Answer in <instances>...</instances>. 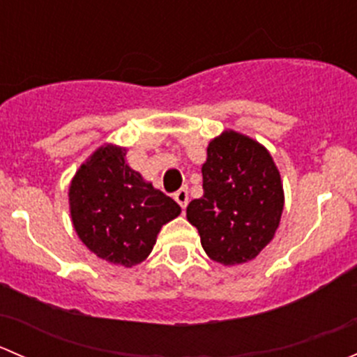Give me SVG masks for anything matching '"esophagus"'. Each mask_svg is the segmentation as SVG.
Wrapping results in <instances>:
<instances>
[{"label":"esophagus","instance_id":"1","mask_svg":"<svg viewBox=\"0 0 357 357\" xmlns=\"http://www.w3.org/2000/svg\"><path fill=\"white\" fill-rule=\"evenodd\" d=\"M174 200L178 202L179 207L186 208V205H188V190H186V188L178 190V192L174 193Z\"/></svg>","mask_w":357,"mask_h":357}]
</instances>
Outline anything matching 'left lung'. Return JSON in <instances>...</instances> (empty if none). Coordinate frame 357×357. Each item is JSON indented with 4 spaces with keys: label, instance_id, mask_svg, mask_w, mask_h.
I'll list each match as a JSON object with an SVG mask.
<instances>
[{
    "label": "left lung",
    "instance_id": "8db88e82",
    "mask_svg": "<svg viewBox=\"0 0 357 357\" xmlns=\"http://www.w3.org/2000/svg\"><path fill=\"white\" fill-rule=\"evenodd\" d=\"M204 195L186 207L205 254L225 266L243 264L275 236L283 212V185L268 150L236 131L207 146Z\"/></svg>",
    "mask_w": 357,
    "mask_h": 357
}]
</instances>
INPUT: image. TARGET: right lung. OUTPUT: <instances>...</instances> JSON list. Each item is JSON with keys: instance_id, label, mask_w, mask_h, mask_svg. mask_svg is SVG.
Masks as SVG:
<instances>
[{"instance_id": "1", "label": "right lung", "mask_w": 357, "mask_h": 357, "mask_svg": "<svg viewBox=\"0 0 357 357\" xmlns=\"http://www.w3.org/2000/svg\"><path fill=\"white\" fill-rule=\"evenodd\" d=\"M72 225L93 254L124 268L145 261L165 222L181 207L126 164V149L103 145L68 188Z\"/></svg>"}]
</instances>
